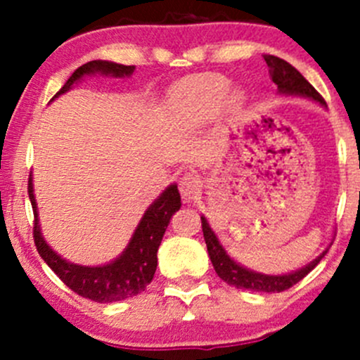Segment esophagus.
<instances>
[{"label": "esophagus", "instance_id": "34e87169", "mask_svg": "<svg viewBox=\"0 0 360 360\" xmlns=\"http://www.w3.org/2000/svg\"><path fill=\"white\" fill-rule=\"evenodd\" d=\"M202 186L203 181L200 179V176L193 172H186L179 181V191L186 202L197 200L202 193Z\"/></svg>", "mask_w": 360, "mask_h": 360}]
</instances>
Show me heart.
<instances>
[{
	"label": "heart",
	"instance_id": "1",
	"mask_svg": "<svg viewBox=\"0 0 360 360\" xmlns=\"http://www.w3.org/2000/svg\"><path fill=\"white\" fill-rule=\"evenodd\" d=\"M230 89V82L223 76H207V78H198L190 83H184L181 89H177L176 101L183 106L193 108L198 115L212 118L223 110ZM238 103H240V96L233 94L231 104L237 106Z\"/></svg>",
	"mask_w": 360,
	"mask_h": 360
}]
</instances>
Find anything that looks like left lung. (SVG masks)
Masks as SVG:
<instances>
[{"label": "left lung", "instance_id": "obj_1", "mask_svg": "<svg viewBox=\"0 0 360 360\" xmlns=\"http://www.w3.org/2000/svg\"><path fill=\"white\" fill-rule=\"evenodd\" d=\"M268 68H270V76L271 82L277 85L278 94H284V96H300V97H308L311 101H317L319 104L326 106V101L322 99L321 94L307 82L303 75L297 71L296 68H292L291 64L285 63L284 59L275 56H264ZM202 219V231L203 238H205L207 250H209V257L212 261V266L216 270V274L219 275V278H223L226 284L233 285L237 289H248V291H257V292H282L285 289L292 288L294 284L301 281L303 277H307L319 263H321L322 257L328 254V249L321 254V256L315 257L314 261H310L308 264H304L300 270L291 271V274L284 275H266L259 274V271H252L249 268H244L240 263L230 257V254L224 250L221 245L219 238L216 237V233L212 231V228L207 223L205 216L200 217Z\"/></svg>", "mask_w": 360, "mask_h": 360}]
</instances>
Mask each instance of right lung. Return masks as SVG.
<instances>
[{
    "label": "right lung",
    "mask_w": 360,
    "mask_h": 360,
    "mask_svg": "<svg viewBox=\"0 0 360 360\" xmlns=\"http://www.w3.org/2000/svg\"><path fill=\"white\" fill-rule=\"evenodd\" d=\"M134 69L136 66H123V64L110 63V60H90L69 76V79L56 94V97H59L60 94H66L76 82H79L85 76L103 75L112 76V78H127V76L132 75ZM27 191L32 212H34L32 237H34L36 249H38L43 261L56 271L57 277L71 291L86 297V300L97 301V303H112V301H122L127 297L137 296L153 281L158 261L157 252L160 244H162L163 233L169 226L172 214L181 209V195L177 190V184H170L169 188H165V191L157 200L148 207L125 250L115 261L103 264V266H82V264L69 263L56 250L50 249V245L43 238L41 230H39L38 207H36L31 176H29Z\"/></svg>",
    "instance_id": "right-lung-1"
}]
</instances>
